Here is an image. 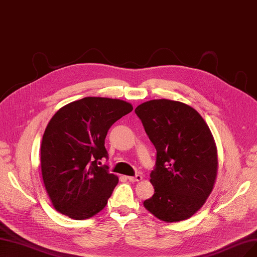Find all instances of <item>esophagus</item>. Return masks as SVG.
<instances>
[{
    "label": "esophagus",
    "instance_id": "34e87169",
    "mask_svg": "<svg viewBox=\"0 0 257 257\" xmlns=\"http://www.w3.org/2000/svg\"><path fill=\"white\" fill-rule=\"evenodd\" d=\"M127 179L131 181V182H136V181H140L142 179V176L139 175V174H137V175L135 176H128Z\"/></svg>",
    "mask_w": 257,
    "mask_h": 257
}]
</instances>
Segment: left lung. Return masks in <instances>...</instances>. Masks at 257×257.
I'll use <instances>...</instances> for the list:
<instances>
[{
    "mask_svg": "<svg viewBox=\"0 0 257 257\" xmlns=\"http://www.w3.org/2000/svg\"><path fill=\"white\" fill-rule=\"evenodd\" d=\"M135 112L157 152L150 174L155 193L143 204L163 221L190 218L206 202L217 175L209 126L193 107L178 101L151 100Z\"/></svg>",
    "mask_w": 257,
    "mask_h": 257,
    "instance_id": "left-lung-1",
    "label": "left lung"
}]
</instances>
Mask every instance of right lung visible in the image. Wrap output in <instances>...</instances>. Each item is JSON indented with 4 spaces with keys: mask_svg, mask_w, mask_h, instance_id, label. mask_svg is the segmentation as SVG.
Returning <instances> with one entry per match:
<instances>
[{
    "mask_svg": "<svg viewBox=\"0 0 257 257\" xmlns=\"http://www.w3.org/2000/svg\"><path fill=\"white\" fill-rule=\"evenodd\" d=\"M133 110L119 99L86 97L60 108L41 145V170L57 211L82 220L103 209L118 183L107 166L105 137L114 123Z\"/></svg>",
    "mask_w": 257,
    "mask_h": 257,
    "instance_id": "obj_1",
    "label": "right lung"
}]
</instances>
